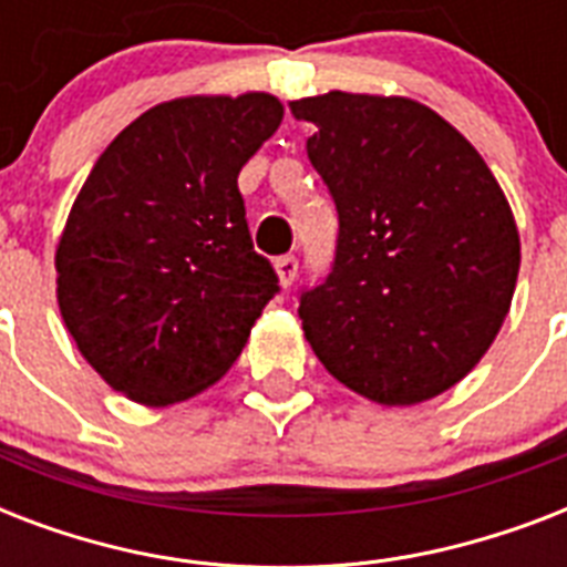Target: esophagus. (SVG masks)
<instances>
[{"label": "esophagus", "mask_w": 567, "mask_h": 567, "mask_svg": "<svg viewBox=\"0 0 567 567\" xmlns=\"http://www.w3.org/2000/svg\"><path fill=\"white\" fill-rule=\"evenodd\" d=\"M297 274H300V261H297V258L293 256L276 258V276H279V285H282V288H291Z\"/></svg>", "instance_id": "1"}]
</instances>
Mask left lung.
<instances>
[{
  "mask_svg": "<svg viewBox=\"0 0 567 567\" xmlns=\"http://www.w3.org/2000/svg\"><path fill=\"white\" fill-rule=\"evenodd\" d=\"M338 208L332 274L300 293L302 332L338 382L414 405L474 371L518 282L520 238L483 155L405 96L291 102Z\"/></svg>",
  "mask_w": 567,
  "mask_h": 567,
  "instance_id": "left-lung-1",
  "label": "left lung"
}]
</instances>
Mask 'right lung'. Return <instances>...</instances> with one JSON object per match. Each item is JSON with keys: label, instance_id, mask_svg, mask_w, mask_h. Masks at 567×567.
<instances>
[{"label": "right lung", "instance_id": "add662e5", "mask_svg": "<svg viewBox=\"0 0 567 567\" xmlns=\"http://www.w3.org/2000/svg\"><path fill=\"white\" fill-rule=\"evenodd\" d=\"M282 114L270 93L162 102L84 179L55 249L58 309L128 400L171 405L214 385L279 291L252 249L238 173Z\"/></svg>", "mask_w": 567, "mask_h": 567}]
</instances>
